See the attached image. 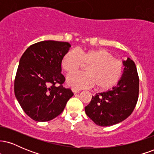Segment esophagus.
<instances>
[{
  "label": "esophagus",
  "mask_w": 154,
  "mask_h": 154,
  "mask_svg": "<svg viewBox=\"0 0 154 154\" xmlns=\"http://www.w3.org/2000/svg\"><path fill=\"white\" fill-rule=\"evenodd\" d=\"M72 92H73L74 93H79V90L78 89H76V88H72Z\"/></svg>",
  "instance_id": "obj_1"
}]
</instances>
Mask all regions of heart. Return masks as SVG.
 Segmentation results:
<instances>
[{"label":"heart","mask_w":154,"mask_h":154,"mask_svg":"<svg viewBox=\"0 0 154 154\" xmlns=\"http://www.w3.org/2000/svg\"><path fill=\"white\" fill-rule=\"evenodd\" d=\"M87 66L86 73L70 75L67 82L72 87L85 88L95 85L98 91L110 90L119 82L124 64L119 59L103 48L79 51L70 50L61 60V67L66 73L73 74Z\"/></svg>","instance_id":"b5f03b06"}]
</instances>
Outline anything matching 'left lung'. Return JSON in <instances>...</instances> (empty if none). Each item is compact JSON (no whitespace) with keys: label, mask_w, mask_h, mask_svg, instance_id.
<instances>
[{"label":"left lung","mask_w":154,"mask_h":154,"mask_svg":"<svg viewBox=\"0 0 154 154\" xmlns=\"http://www.w3.org/2000/svg\"><path fill=\"white\" fill-rule=\"evenodd\" d=\"M122 78L111 90L96 93L85 107V113L96 125L111 126L126 119L138 99L139 77L135 63L130 58L123 61Z\"/></svg>","instance_id":"left-lung-1"}]
</instances>
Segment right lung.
Masks as SVG:
<instances>
[{"label": "right lung", "mask_w": 154, "mask_h": 154, "mask_svg": "<svg viewBox=\"0 0 154 154\" xmlns=\"http://www.w3.org/2000/svg\"><path fill=\"white\" fill-rule=\"evenodd\" d=\"M67 42L45 40L33 44L23 54L14 80V93L23 111L37 122L59 116L74 95L65 88L61 60L69 50Z\"/></svg>", "instance_id": "right-lung-1"}]
</instances>
